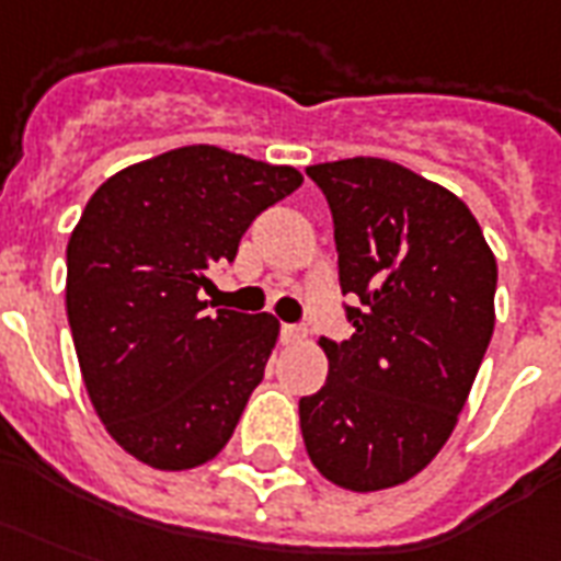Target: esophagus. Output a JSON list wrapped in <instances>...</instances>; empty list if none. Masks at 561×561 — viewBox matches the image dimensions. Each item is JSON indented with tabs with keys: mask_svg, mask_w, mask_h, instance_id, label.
Masks as SVG:
<instances>
[{
	"mask_svg": "<svg viewBox=\"0 0 561 561\" xmlns=\"http://www.w3.org/2000/svg\"><path fill=\"white\" fill-rule=\"evenodd\" d=\"M302 335H306V330H302V327H297V323H282V342L285 344L300 342Z\"/></svg>",
	"mask_w": 561,
	"mask_h": 561,
	"instance_id": "esophagus-1",
	"label": "esophagus"
}]
</instances>
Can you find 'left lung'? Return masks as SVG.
I'll list each match as a JSON object with an SVG mask.
<instances>
[{
  "instance_id": "8db88e82",
  "label": "left lung",
  "mask_w": 561,
  "mask_h": 561,
  "mask_svg": "<svg viewBox=\"0 0 561 561\" xmlns=\"http://www.w3.org/2000/svg\"><path fill=\"white\" fill-rule=\"evenodd\" d=\"M333 214L354 335L321 339L327 383L300 398L321 476L368 493L425 470L467 404L493 335L496 259L458 196L404 165L354 157L306 169Z\"/></svg>"
}]
</instances>
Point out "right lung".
Returning <instances> with one entry per match:
<instances>
[{
  "instance_id": "1",
  "label": "right lung",
  "mask_w": 561,
  "mask_h": 561,
  "mask_svg": "<svg viewBox=\"0 0 561 561\" xmlns=\"http://www.w3.org/2000/svg\"><path fill=\"white\" fill-rule=\"evenodd\" d=\"M302 184L214 145L112 175L68 240V323L112 439L153 470L219 455L279 335L273 314L207 312V270L231 264L261 210Z\"/></svg>"
}]
</instances>
